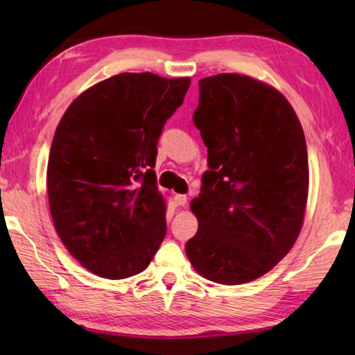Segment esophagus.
<instances>
[{
	"mask_svg": "<svg viewBox=\"0 0 355 355\" xmlns=\"http://www.w3.org/2000/svg\"><path fill=\"white\" fill-rule=\"evenodd\" d=\"M175 205L177 207H186L188 205V197L183 194H177L175 196Z\"/></svg>",
	"mask_w": 355,
	"mask_h": 355,
	"instance_id": "34e87169",
	"label": "esophagus"
}]
</instances>
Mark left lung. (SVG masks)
I'll use <instances>...</instances> for the list:
<instances>
[{
	"mask_svg": "<svg viewBox=\"0 0 355 355\" xmlns=\"http://www.w3.org/2000/svg\"><path fill=\"white\" fill-rule=\"evenodd\" d=\"M194 123L209 171L191 200L199 230L184 245L192 268L216 284L261 277L296 243L309 197L307 144L277 89L219 73L199 81Z\"/></svg>",
	"mask_w": 355,
	"mask_h": 355,
	"instance_id": "1",
	"label": "left lung"
}]
</instances>
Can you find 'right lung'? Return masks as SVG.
Instances as JSON below:
<instances>
[{
    "label": "right lung",
    "instance_id": "right-lung-1",
    "mask_svg": "<svg viewBox=\"0 0 355 355\" xmlns=\"http://www.w3.org/2000/svg\"><path fill=\"white\" fill-rule=\"evenodd\" d=\"M191 78L120 73L89 87L59 120L46 167L53 224L87 271L142 272L166 236L156 144Z\"/></svg>",
    "mask_w": 355,
    "mask_h": 355
}]
</instances>
